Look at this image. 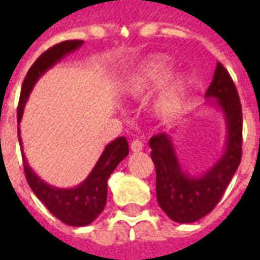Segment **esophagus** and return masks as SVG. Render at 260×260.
I'll use <instances>...</instances> for the list:
<instances>
[{
  "label": "esophagus",
  "mask_w": 260,
  "mask_h": 260,
  "mask_svg": "<svg viewBox=\"0 0 260 260\" xmlns=\"http://www.w3.org/2000/svg\"><path fill=\"white\" fill-rule=\"evenodd\" d=\"M142 149H143V143H142L139 139L132 141V143H131V150H132V152H141Z\"/></svg>",
  "instance_id": "esophagus-1"
}]
</instances>
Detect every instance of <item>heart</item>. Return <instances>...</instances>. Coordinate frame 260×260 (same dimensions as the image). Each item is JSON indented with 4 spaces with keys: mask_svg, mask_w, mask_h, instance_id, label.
<instances>
[{
    "mask_svg": "<svg viewBox=\"0 0 260 260\" xmlns=\"http://www.w3.org/2000/svg\"><path fill=\"white\" fill-rule=\"evenodd\" d=\"M170 69L166 57H153L138 65L125 82V89L134 99H146L161 87L153 103V114L166 122L180 115L188 91V78L181 72L169 76Z\"/></svg>",
    "mask_w": 260,
    "mask_h": 260,
    "instance_id": "1",
    "label": "heart"
}]
</instances>
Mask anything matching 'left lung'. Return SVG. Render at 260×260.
Segmentation results:
<instances>
[{
    "instance_id": "obj_1",
    "label": "left lung",
    "mask_w": 260,
    "mask_h": 260,
    "mask_svg": "<svg viewBox=\"0 0 260 260\" xmlns=\"http://www.w3.org/2000/svg\"><path fill=\"white\" fill-rule=\"evenodd\" d=\"M205 96L221 110L227 128L224 153L210 169L201 175L185 173L169 134H158L149 141L156 167L158 206L175 223H193L212 212L241 163L242 108L234 82L220 62Z\"/></svg>"
}]
</instances>
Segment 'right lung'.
Segmentation results:
<instances>
[{"label":"right lung","mask_w":260,"mask_h":260,"mask_svg":"<svg viewBox=\"0 0 260 260\" xmlns=\"http://www.w3.org/2000/svg\"><path fill=\"white\" fill-rule=\"evenodd\" d=\"M83 44V40H68L55 44L51 48L39 57L31 65L30 69L27 71L26 78L22 85L20 90L19 106H18V124L22 119L23 110L27 99L30 96V91L33 90V86L40 79L43 74L51 67L59 62L75 50H78ZM18 139L19 145L22 146V139H20V131L18 128ZM22 158H23V169L27 184L35 192V195L44 203L51 214L61 220L62 223L74 227H82L87 224L93 223L97 216L104 210L106 202H107V180L111 175L115 167L124 160L129 149H128V141L124 136H119L113 142H110L104 152L102 153L100 158L97 160L96 166L93 167L90 174L87 175L83 182L75 188H57L44 182L39 175L31 170L27 164L23 149Z\"/></svg>","instance_id":"right-lung-1"}]
</instances>
